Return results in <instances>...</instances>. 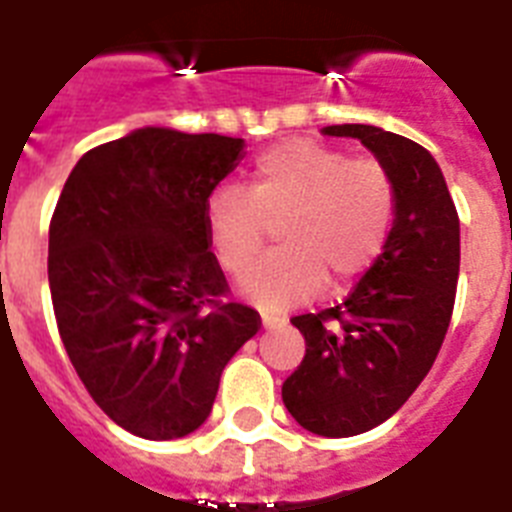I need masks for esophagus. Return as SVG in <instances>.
<instances>
[{
	"label": "esophagus",
	"mask_w": 512,
	"mask_h": 512,
	"mask_svg": "<svg viewBox=\"0 0 512 512\" xmlns=\"http://www.w3.org/2000/svg\"><path fill=\"white\" fill-rule=\"evenodd\" d=\"M281 324H284V319H279V316H268V313H263V327L265 329H279Z\"/></svg>",
	"instance_id": "obj_1"
}]
</instances>
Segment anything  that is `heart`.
I'll use <instances>...</instances> for the list:
<instances>
[{
  "mask_svg": "<svg viewBox=\"0 0 512 512\" xmlns=\"http://www.w3.org/2000/svg\"><path fill=\"white\" fill-rule=\"evenodd\" d=\"M282 220L281 250L241 279L263 311H284L319 295L327 279L345 287L374 265L396 220V185L377 159H350L313 140H287L257 156L247 188H217L204 228L217 263L244 273L268 224Z\"/></svg>",
  "mask_w": 512,
  "mask_h": 512,
  "instance_id": "obj_1",
  "label": "heart"
}]
</instances>
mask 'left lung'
<instances>
[{
	"label": "left lung",
	"instance_id": "1",
	"mask_svg": "<svg viewBox=\"0 0 512 512\" xmlns=\"http://www.w3.org/2000/svg\"><path fill=\"white\" fill-rule=\"evenodd\" d=\"M390 172L396 220L388 244L340 305L295 316L305 358L281 385L289 414L324 438L377 428L401 409L436 361L460 276V217L436 159L372 124H332Z\"/></svg>",
	"mask_w": 512,
	"mask_h": 512
}]
</instances>
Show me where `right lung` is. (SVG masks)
<instances>
[{"mask_svg":"<svg viewBox=\"0 0 512 512\" xmlns=\"http://www.w3.org/2000/svg\"><path fill=\"white\" fill-rule=\"evenodd\" d=\"M244 140L143 127L76 162L50 223L52 308L79 380L103 412L151 441L204 425L233 353L260 316L228 303L209 252V193Z\"/></svg>","mask_w":512,"mask_h":512,"instance_id":"right-lung-1","label":"right lung"}]
</instances>
